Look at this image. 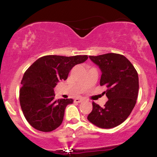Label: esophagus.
<instances>
[{
    "mask_svg": "<svg viewBox=\"0 0 157 157\" xmlns=\"http://www.w3.org/2000/svg\"><path fill=\"white\" fill-rule=\"evenodd\" d=\"M83 101V99L82 98H76L75 99V102H77V103H80Z\"/></svg>",
    "mask_w": 157,
    "mask_h": 157,
    "instance_id": "esophagus-1",
    "label": "esophagus"
}]
</instances>
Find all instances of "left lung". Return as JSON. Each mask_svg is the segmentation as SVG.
<instances>
[{
	"instance_id": "8db88e82",
	"label": "left lung",
	"mask_w": 157,
	"mask_h": 157,
	"mask_svg": "<svg viewBox=\"0 0 157 157\" xmlns=\"http://www.w3.org/2000/svg\"><path fill=\"white\" fill-rule=\"evenodd\" d=\"M89 58L101 71L100 83L108 88L104 94L109 100L104 107L92 102V111L87 119L101 128L117 127L128 118L136 104L139 91L137 71L125 56L119 54L89 56Z\"/></svg>"
}]
</instances>
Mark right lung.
Returning <instances> with one entry per match:
<instances>
[{
  "instance_id": "1",
  "label": "right lung",
  "mask_w": 157,
  "mask_h": 157,
  "mask_svg": "<svg viewBox=\"0 0 157 157\" xmlns=\"http://www.w3.org/2000/svg\"><path fill=\"white\" fill-rule=\"evenodd\" d=\"M87 59V55L44 56L26 70L21 80L20 103L25 118L34 128L49 132L61 125L66 106L74 100H55L54 88L67 79L74 66Z\"/></svg>"
}]
</instances>
